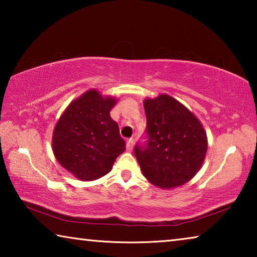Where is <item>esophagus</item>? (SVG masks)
Masks as SVG:
<instances>
[{"label":"esophagus","instance_id":"obj_1","mask_svg":"<svg viewBox=\"0 0 257 257\" xmlns=\"http://www.w3.org/2000/svg\"><path fill=\"white\" fill-rule=\"evenodd\" d=\"M125 149H127L128 152H132L134 149V139H128L127 141V144H125Z\"/></svg>","mask_w":257,"mask_h":257}]
</instances>
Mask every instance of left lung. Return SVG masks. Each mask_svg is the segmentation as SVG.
<instances>
[{
	"label": "left lung",
	"instance_id": "obj_1",
	"mask_svg": "<svg viewBox=\"0 0 257 257\" xmlns=\"http://www.w3.org/2000/svg\"><path fill=\"white\" fill-rule=\"evenodd\" d=\"M146 141L134 153L152 184L175 188L201 169L207 150L206 134L198 119L177 99L160 95L144 101Z\"/></svg>",
	"mask_w": 257,
	"mask_h": 257
}]
</instances>
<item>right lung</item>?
Returning a JSON list of instances; mask_svg holds the SVG:
<instances>
[{
    "mask_svg": "<svg viewBox=\"0 0 257 257\" xmlns=\"http://www.w3.org/2000/svg\"><path fill=\"white\" fill-rule=\"evenodd\" d=\"M115 98L88 90L61 115L53 133L56 160L78 179L90 181L111 171L125 143L110 116Z\"/></svg>",
    "mask_w": 257,
    "mask_h": 257,
    "instance_id": "right-lung-1",
    "label": "right lung"
}]
</instances>
